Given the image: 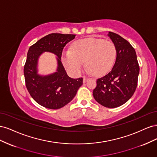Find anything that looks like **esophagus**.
Wrapping results in <instances>:
<instances>
[{"label":"esophagus","mask_w":157,"mask_h":157,"mask_svg":"<svg viewBox=\"0 0 157 157\" xmlns=\"http://www.w3.org/2000/svg\"><path fill=\"white\" fill-rule=\"evenodd\" d=\"M88 79H89V78H87V77H83V82H86Z\"/></svg>","instance_id":"obj_1"}]
</instances>
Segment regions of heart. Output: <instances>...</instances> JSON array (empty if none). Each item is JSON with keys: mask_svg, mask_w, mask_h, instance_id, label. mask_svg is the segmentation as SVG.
<instances>
[{"mask_svg": "<svg viewBox=\"0 0 157 157\" xmlns=\"http://www.w3.org/2000/svg\"><path fill=\"white\" fill-rule=\"evenodd\" d=\"M116 57V46L112 41L89 38L75 42L65 54L63 63L71 73L77 75L86 61L89 71L103 76L111 70Z\"/></svg>", "mask_w": 157, "mask_h": 157, "instance_id": "b5f03b06", "label": "heart"}]
</instances>
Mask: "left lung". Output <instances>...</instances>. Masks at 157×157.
<instances>
[{
    "mask_svg": "<svg viewBox=\"0 0 157 157\" xmlns=\"http://www.w3.org/2000/svg\"><path fill=\"white\" fill-rule=\"evenodd\" d=\"M108 36L116 46L117 58L110 72L97 80L93 96L101 105L115 108L128 101L135 92L140 67L129 42L115 33L109 32Z\"/></svg>",
    "mask_w": 157,
    "mask_h": 157,
    "instance_id": "1",
    "label": "left lung"
}]
</instances>
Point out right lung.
Returning <instances> with one entry per match:
<instances>
[{"mask_svg": "<svg viewBox=\"0 0 157 157\" xmlns=\"http://www.w3.org/2000/svg\"><path fill=\"white\" fill-rule=\"evenodd\" d=\"M75 35L52 33L42 38L28 50L23 69L26 87L34 100L46 108L58 109L67 105L82 86L83 78H71L67 75L61 61L64 46L75 39ZM44 51L58 56L56 72L42 76L37 74L40 56Z\"/></svg>", "mask_w": 157, "mask_h": 157, "instance_id": "obj_1", "label": "right lung"}]
</instances>
